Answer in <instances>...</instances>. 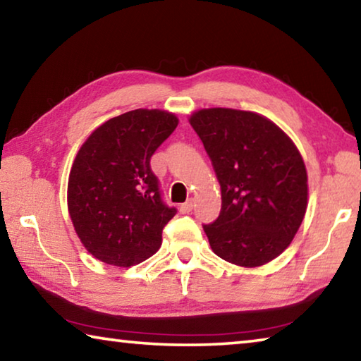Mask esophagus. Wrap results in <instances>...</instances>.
I'll return each mask as SVG.
<instances>
[{"instance_id": "1", "label": "esophagus", "mask_w": 361, "mask_h": 361, "mask_svg": "<svg viewBox=\"0 0 361 361\" xmlns=\"http://www.w3.org/2000/svg\"><path fill=\"white\" fill-rule=\"evenodd\" d=\"M192 207H194V200H192V199H189V200H186L185 204H181V205H180V212H181V213H185V215H186V213H189V212L192 210Z\"/></svg>"}]
</instances>
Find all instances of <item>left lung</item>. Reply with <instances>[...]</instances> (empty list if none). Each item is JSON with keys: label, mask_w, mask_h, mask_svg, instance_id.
<instances>
[{"label": "left lung", "mask_w": 361, "mask_h": 361, "mask_svg": "<svg viewBox=\"0 0 361 361\" xmlns=\"http://www.w3.org/2000/svg\"><path fill=\"white\" fill-rule=\"evenodd\" d=\"M189 124L221 186L219 216L204 226L213 253L242 267L276 259L307 209V172L296 145L276 122L253 111L204 108Z\"/></svg>", "instance_id": "left-lung-1"}]
</instances>
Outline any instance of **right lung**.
<instances>
[{"label":"right lung","instance_id":"1","mask_svg":"<svg viewBox=\"0 0 361 361\" xmlns=\"http://www.w3.org/2000/svg\"><path fill=\"white\" fill-rule=\"evenodd\" d=\"M178 118L162 109H133L90 133L68 178V212L85 250L118 267L140 264L162 243L175 216L161 199L149 161Z\"/></svg>","mask_w":361,"mask_h":361}]
</instances>
